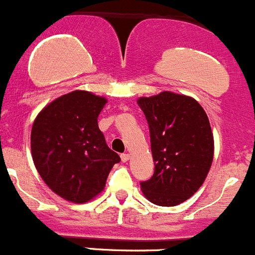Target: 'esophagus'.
<instances>
[{"mask_svg":"<svg viewBox=\"0 0 255 255\" xmlns=\"http://www.w3.org/2000/svg\"><path fill=\"white\" fill-rule=\"evenodd\" d=\"M121 158H122L123 162H127V161L129 160V154H128V153H122V154H121Z\"/></svg>","mask_w":255,"mask_h":255,"instance_id":"34e87169","label":"esophagus"}]
</instances>
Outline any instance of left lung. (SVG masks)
<instances>
[{"label": "left lung", "instance_id": "1", "mask_svg": "<svg viewBox=\"0 0 255 255\" xmlns=\"http://www.w3.org/2000/svg\"><path fill=\"white\" fill-rule=\"evenodd\" d=\"M149 128L154 172L141 182L158 206H175L205 181L214 156V137L203 107L186 95L162 92L138 99Z\"/></svg>", "mask_w": 255, "mask_h": 255}]
</instances>
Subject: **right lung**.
<instances>
[{
    "instance_id": "right-lung-1",
    "label": "right lung",
    "mask_w": 255,
    "mask_h": 255,
    "mask_svg": "<svg viewBox=\"0 0 255 255\" xmlns=\"http://www.w3.org/2000/svg\"><path fill=\"white\" fill-rule=\"evenodd\" d=\"M106 103V98L74 90L45 107L32 125L35 167L52 191L71 203L97 196L121 161L98 127Z\"/></svg>"
}]
</instances>
